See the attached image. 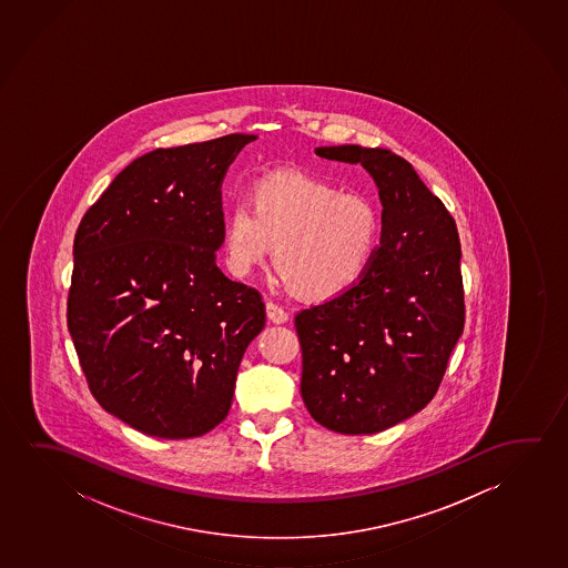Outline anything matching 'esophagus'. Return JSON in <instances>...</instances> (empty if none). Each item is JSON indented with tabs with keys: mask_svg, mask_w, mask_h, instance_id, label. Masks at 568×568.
Wrapping results in <instances>:
<instances>
[{
	"mask_svg": "<svg viewBox=\"0 0 568 568\" xmlns=\"http://www.w3.org/2000/svg\"><path fill=\"white\" fill-rule=\"evenodd\" d=\"M265 312H267V318L272 320L273 324H283L288 320L287 311H283L277 303L265 304Z\"/></svg>",
	"mask_w": 568,
	"mask_h": 568,
	"instance_id": "34e87169",
	"label": "esophagus"
}]
</instances>
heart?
Masks as SVG:
<instances>
[{
	"mask_svg": "<svg viewBox=\"0 0 568 568\" xmlns=\"http://www.w3.org/2000/svg\"><path fill=\"white\" fill-rule=\"evenodd\" d=\"M381 213L366 195L349 194L303 172H275L236 202L225 223L226 265L248 275L275 243V267L296 295L332 301L365 277L381 242Z\"/></svg>",
	"mask_w": 568,
	"mask_h": 568,
	"instance_id": "obj_1",
	"label": "heart"
}]
</instances>
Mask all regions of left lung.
Here are the masks:
<instances>
[{"instance_id":"left-lung-1","label":"left lung","mask_w":568,"mask_h":568,"mask_svg":"<svg viewBox=\"0 0 568 568\" xmlns=\"http://www.w3.org/2000/svg\"><path fill=\"white\" fill-rule=\"evenodd\" d=\"M316 155L363 164L384 210L365 277L295 316L301 394L322 427L371 435L420 412L443 382L466 322L458 229L412 164L388 149L339 145Z\"/></svg>"}]
</instances>
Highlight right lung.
<instances>
[{
    "label": "right lung",
    "mask_w": 568,
    "mask_h": 568,
    "mask_svg": "<svg viewBox=\"0 0 568 568\" xmlns=\"http://www.w3.org/2000/svg\"><path fill=\"white\" fill-rule=\"evenodd\" d=\"M248 133L155 149L87 210L73 241L68 329L94 399L159 438L225 419L260 291L219 270L221 186Z\"/></svg>",
    "instance_id": "right-lung-1"
}]
</instances>
